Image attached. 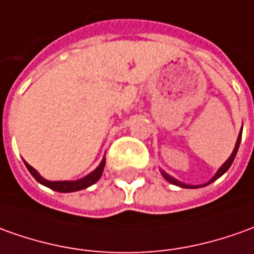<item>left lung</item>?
Masks as SVG:
<instances>
[{
  "label": "left lung",
  "instance_id": "obj_1",
  "mask_svg": "<svg viewBox=\"0 0 254 254\" xmlns=\"http://www.w3.org/2000/svg\"><path fill=\"white\" fill-rule=\"evenodd\" d=\"M241 138H242V130H241V132H239V135H238V139H237V144H235V148H234V150H232V153H231V156L227 159V162L218 169V171L214 174V177L211 178L209 183L203 184V185H188V184H184V183H180L178 180H176V178H173L171 176H169L167 173H164L163 170H162V176H163L169 183L174 184V185H178V187H181V188H199V187H206V185H209V184H211L213 181H216L217 178H220L221 176H223L225 171L228 170L231 167V164H232V162H234V159H235V156H237V152H238V148H239V144H241Z\"/></svg>",
  "mask_w": 254,
  "mask_h": 254
}]
</instances>
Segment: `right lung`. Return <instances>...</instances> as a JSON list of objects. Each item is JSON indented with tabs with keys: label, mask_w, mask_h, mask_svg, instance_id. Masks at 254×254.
Instances as JSON below:
<instances>
[{
	"label": "right lung",
	"mask_w": 254,
	"mask_h": 254,
	"mask_svg": "<svg viewBox=\"0 0 254 254\" xmlns=\"http://www.w3.org/2000/svg\"><path fill=\"white\" fill-rule=\"evenodd\" d=\"M24 164H26L27 170L30 171L31 176L36 178L38 183L43 184L45 187H48L51 190H57V192H76V190H85V188H88V187H91L92 184L97 183L98 180L101 178L102 173H104L105 159L92 173H90L88 176H85L84 178L76 180V181H48V180H45V178L41 177V176L37 173L36 169H33L30 164L26 163V162H24Z\"/></svg>",
	"instance_id": "add662e5"
}]
</instances>
